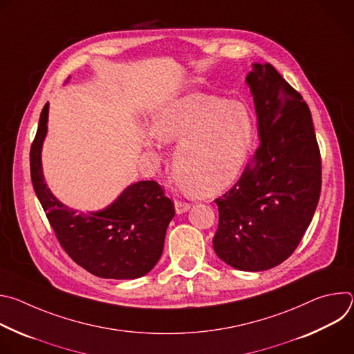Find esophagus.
Masks as SVG:
<instances>
[{"mask_svg":"<svg viewBox=\"0 0 354 354\" xmlns=\"http://www.w3.org/2000/svg\"><path fill=\"white\" fill-rule=\"evenodd\" d=\"M190 209V205L186 203V201L182 200H175V210L178 214H182Z\"/></svg>","mask_w":354,"mask_h":354,"instance_id":"34e87169","label":"esophagus"}]
</instances>
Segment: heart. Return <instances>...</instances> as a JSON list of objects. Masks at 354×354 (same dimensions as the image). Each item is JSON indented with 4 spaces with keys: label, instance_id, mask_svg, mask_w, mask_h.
Wrapping results in <instances>:
<instances>
[{
    "label": "heart",
    "instance_id": "heart-1",
    "mask_svg": "<svg viewBox=\"0 0 354 354\" xmlns=\"http://www.w3.org/2000/svg\"><path fill=\"white\" fill-rule=\"evenodd\" d=\"M255 130L245 104L205 93L180 96L154 118L161 141H179L172 157L175 175L201 194L235 180L248 161Z\"/></svg>",
    "mask_w": 354,
    "mask_h": 354
}]
</instances>
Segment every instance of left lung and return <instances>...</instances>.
<instances>
[{
	"instance_id": "obj_1",
	"label": "left lung",
	"mask_w": 354,
	"mask_h": 354,
	"mask_svg": "<svg viewBox=\"0 0 354 354\" xmlns=\"http://www.w3.org/2000/svg\"><path fill=\"white\" fill-rule=\"evenodd\" d=\"M261 145L238 182L216 198L217 257L245 272L284 262L306 234L319 201L321 153L311 111L269 63L246 75Z\"/></svg>"
}]
</instances>
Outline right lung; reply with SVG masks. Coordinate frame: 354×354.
<instances>
[{"instance_id": "add662e5", "label": "right lung", "mask_w": 354, "mask_h": 354, "mask_svg": "<svg viewBox=\"0 0 354 354\" xmlns=\"http://www.w3.org/2000/svg\"><path fill=\"white\" fill-rule=\"evenodd\" d=\"M48 104L40 113L30 147V178L35 193L67 255L86 272L102 279H137L160 261L172 200L154 180L129 186L102 212L78 214L59 201L46 186L40 151L47 133Z\"/></svg>"}]
</instances>
